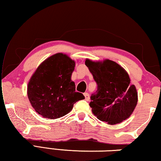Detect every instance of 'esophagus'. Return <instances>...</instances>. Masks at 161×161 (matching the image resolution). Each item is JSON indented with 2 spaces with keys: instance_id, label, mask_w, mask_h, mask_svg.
<instances>
[{
  "instance_id": "1",
  "label": "esophagus",
  "mask_w": 161,
  "mask_h": 161,
  "mask_svg": "<svg viewBox=\"0 0 161 161\" xmlns=\"http://www.w3.org/2000/svg\"><path fill=\"white\" fill-rule=\"evenodd\" d=\"M84 97H85L86 101H89V99H90V98H89V94L87 93V92H86V93H84Z\"/></svg>"
}]
</instances>
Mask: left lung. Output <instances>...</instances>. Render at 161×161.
<instances>
[{"label":"left lung","mask_w":161,"mask_h":161,"mask_svg":"<svg viewBox=\"0 0 161 161\" xmlns=\"http://www.w3.org/2000/svg\"><path fill=\"white\" fill-rule=\"evenodd\" d=\"M85 64L97 84V93L92 95L89 103L92 113L110 125L127 119L137 104L138 93L126 71L110 59H86Z\"/></svg>","instance_id":"1"}]
</instances>
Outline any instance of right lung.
Segmentation results:
<instances>
[{
    "mask_svg": "<svg viewBox=\"0 0 161 161\" xmlns=\"http://www.w3.org/2000/svg\"><path fill=\"white\" fill-rule=\"evenodd\" d=\"M75 62L63 53H57L43 61L30 80L28 97L32 107L43 118H60L72 109L84 96L75 92L71 80Z\"/></svg>",
    "mask_w": 161,
    "mask_h": 161,
    "instance_id": "right-lung-1",
    "label": "right lung"
}]
</instances>
